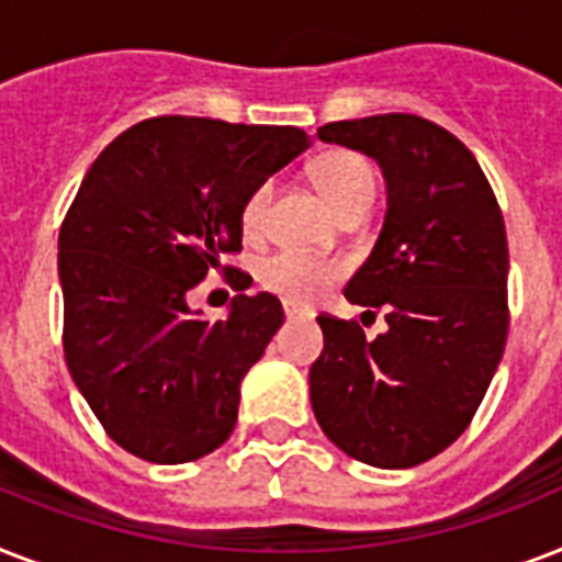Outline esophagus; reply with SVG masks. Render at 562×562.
<instances>
[{
	"mask_svg": "<svg viewBox=\"0 0 562 562\" xmlns=\"http://www.w3.org/2000/svg\"><path fill=\"white\" fill-rule=\"evenodd\" d=\"M285 317H289V321H300V317H308V312H303V308L289 306V303H285Z\"/></svg>",
	"mask_w": 562,
	"mask_h": 562,
	"instance_id": "esophagus-1",
	"label": "esophagus"
}]
</instances>
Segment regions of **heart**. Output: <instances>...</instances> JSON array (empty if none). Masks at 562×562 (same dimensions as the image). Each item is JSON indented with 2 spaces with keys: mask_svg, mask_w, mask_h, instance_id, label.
Returning <instances> with one entry per match:
<instances>
[{
  "mask_svg": "<svg viewBox=\"0 0 562 562\" xmlns=\"http://www.w3.org/2000/svg\"><path fill=\"white\" fill-rule=\"evenodd\" d=\"M312 178L324 198L333 203V210L341 218H356L373 206L375 192H379V175L375 166L359 151H329L326 157L312 166ZM273 183L271 180H259L241 201L238 210V227L245 238H259L268 224V210H271ZM341 268L329 259H317V256H303L282 250L259 265V282L262 289L282 297L285 303L294 306H308L324 294L335 280H338Z\"/></svg>",
  "mask_w": 562,
  "mask_h": 562,
  "instance_id": "obj_1",
  "label": "heart"
}]
</instances>
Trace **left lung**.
Returning <instances> with one entry per match:
<instances>
[{"instance_id": "1", "label": "left lung", "mask_w": 562, "mask_h": 562, "mask_svg": "<svg viewBox=\"0 0 562 562\" xmlns=\"http://www.w3.org/2000/svg\"><path fill=\"white\" fill-rule=\"evenodd\" d=\"M324 143L373 157L387 215L344 297L384 308L387 333L321 315L324 352L308 370L312 411L338 449L408 470L467 431L502 352L507 233L487 175L446 127L414 113L329 122Z\"/></svg>"}]
</instances>
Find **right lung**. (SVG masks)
Wrapping results in <instances>:
<instances>
[{
    "mask_svg": "<svg viewBox=\"0 0 562 562\" xmlns=\"http://www.w3.org/2000/svg\"><path fill=\"white\" fill-rule=\"evenodd\" d=\"M308 148L306 131L157 116L92 162L57 238L64 356L125 452L198 461L238 417V384L282 324L273 294H236L227 321L189 312V291L241 250L245 194Z\"/></svg>",
    "mask_w": 562,
    "mask_h": 562,
    "instance_id": "add662e5",
    "label": "right lung"
}]
</instances>
